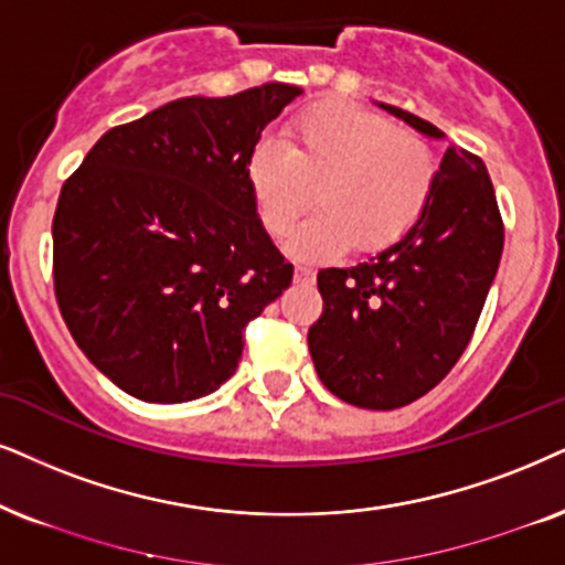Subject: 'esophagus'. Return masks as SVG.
I'll return each instance as SVG.
<instances>
[{"label": "esophagus", "mask_w": 565, "mask_h": 565, "mask_svg": "<svg viewBox=\"0 0 565 565\" xmlns=\"http://www.w3.org/2000/svg\"><path fill=\"white\" fill-rule=\"evenodd\" d=\"M295 281L297 284H312V281H316V270L305 268V266H297L295 268Z\"/></svg>", "instance_id": "34e87169"}]
</instances>
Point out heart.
I'll use <instances>...</instances> for the list:
<instances>
[{
	"label": "heart",
	"mask_w": 565,
	"mask_h": 565,
	"mask_svg": "<svg viewBox=\"0 0 565 565\" xmlns=\"http://www.w3.org/2000/svg\"><path fill=\"white\" fill-rule=\"evenodd\" d=\"M435 174L433 148L354 104L326 102L291 119L287 146L260 142L247 159V190L270 237H281L318 198V213L291 234L299 260H326L356 245L391 247L423 218Z\"/></svg>",
	"instance_id": "heart-1"
}]
</instances>
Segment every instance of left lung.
Segmentation results:
<instances>
[{
    "mask_svg": "<svg viewBox=\"0 0 565 565\" xmlns=\"http://www.w3.org/2000/svg\"><path fill=\"white\" fill-rule=\"evenodd\" d=\"M427 138L438 127L377 104ZM503 253V221L482 159L443 156L423 218L352 268L318 274L323 316L307 331L318 377L341 402L398 409L451 373L472 339Z\"/></svg>",
    "mask_w": 565,
    "mask_h": 565,
    "instance_id": "1",
    "label": "left lung"
}]
</instances>
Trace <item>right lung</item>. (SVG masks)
<instances>
[{
    "label": "right lung",
    "instance_id": "obj_1",
    "mask_svg": "<svg viewBox=\"0 0 565 565\" xmlns=\"http://www.w3.org/2000/svg\"><path fill=\"white\" fill-rule=\"evenodd\" d=\"M302 88L177 98L111 127L64 182L54 291L83 354L140 402L182 404L234 375L242 333L291 284L247 159Z\"/></svg>",
    "mask_w": 565,
    "mask_h": 565
}]
</instances>
